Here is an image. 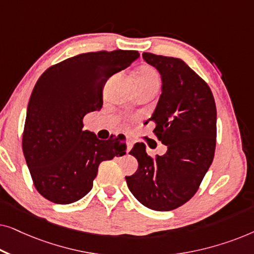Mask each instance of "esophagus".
Returning <instances> with one entry per match:
<instances>
[{
  "label": "esophagus",
  "instance_id": "obj_1",
  "mask_svg": "<svg viewBox=\"0 0 254 254\" xmlns=\"http://www.w3.org/2000/svg\"><path fill=\"white\" fill-rule=\"evenodd\" d=\"M126 147H127V151H129L131 147H133V138L129 136H126Z\"/></svg>",
  "mask_w": 254,
  "mask_h": 254
}]
</instances>
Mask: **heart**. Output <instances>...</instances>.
I'll use <instances>...</instances> for the list:
<instances>
[{"label": "heart", "mask_w": 254, "mask_h": 254, "mask_svg": "<svg viewBox=\"0 0 254 254\" xmlns=\"http://www.w3.org/2000/svg\"><path fill=\"white\" fill-rule=\"evenodd\" d=\"M136 82L138 86L150 85V84H159V75L151 65H143L138 69L136 75Z\"/></svg>", "instance_id": "heart-1"}]
</instances>
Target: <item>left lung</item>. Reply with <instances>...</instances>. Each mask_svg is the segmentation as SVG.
Listing matches in <instances>:
<instances>
[{
  "label": "left lung",
  "instance_id": "1",
  "mask_svg": "<svg viewBox=\"0 0 254 254\" xmlns=\"http://www.w3.org/2000/svg\"><path fill=\"white\" fill-rule=\"evenodd\" d=\"M142 57L162 76V95L150 121L168 151L152 157L144 143H135L129 154L138 169L126 182L143 206L173 210L196 193L213 162L216 105L209 85L183 60L145 52Z\"/></svg>",
  "mask_w": 254,
  "mask_h": 254
}]
</instances>
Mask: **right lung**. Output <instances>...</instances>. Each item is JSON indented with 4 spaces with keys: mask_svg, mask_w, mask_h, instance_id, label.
Masks as SVG:
<instances>
[{
    "mask_svg": "<svg viewBox=\"0 0 254 254\" xmlns=\"http://www.w3.org/2000/svg\"><path fill=\"white\" fill-rule=\"evenodd\" d=\"M137 51L78 54L51 65L31 93L22 147L36 190L59 204L78 201L92 189L103 161L126 154L113 138L83 130L85 114L103 106V88L129 67Z\"/></svg>",
    "mask_w": 254,
    "mask_h": 254,
    "instance_id": "right-lung-1",
    "label": "right lung"
}]
</instances>
